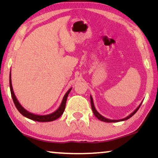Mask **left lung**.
I'll list each match as a JSON object with an SVG mask.
<instances>
[{
  "label": "left lung",
  "mask_w": 158,
  "mask_h": 158,
  "mask_svg": "<svg viewBox=\"0 0 158 158\" xmlns=\"http://www.w3.org/2000/svg\"><path fill=\"white\" fill-rule=\"evenodd\" d=\"M90 104H91V109H92V111H93V112H94V115H95V116H96V117H97V118H98V119H99V120H101V122H121V121H125V120H127V119H129V118L130 117H131V116H132L134 114H135L136 112H137V111H138V109H139V107H140V106H141V104H142V103H140L139 104V106H138L137 109H136L135 111H134L131 114H129V115L128 116H127L126 118H122V119H118V120H112V119H109V118H106V117H104V116H103L102 115H101L100 114L98 113V111H97V110L96 109V108H95V106H94V101H93V98H92V96H90Z\"/></svg>",
  "instance_id": "left-lung-1"
}]
</instances>
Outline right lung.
<instances>
[{
	"label": "right lung",
	"mask_w": 158,
	"mask_h": 158,
	"mask_svg": "<svg viewBox=\"0 0 158 158\" xmlns=\"http://www.w3.org/2000/svg\"><path fill=\"white\" fill-rule=\"evenodd\" d=\"M11 75H9V83H10V94H11V96L13 98V101H14V103L15 106H16V109H18V111L20 112V113L22 114L23 116L27 117L29 119L36 121V122H52V121H55L61 116V115L63 114L64 111V109H65V105H66V101L67 98H68V96L69 94H70V90H72V88H70L68 90V92L66 93L65 95H64L63 97V99H62L61 104H60V107L56 110L55 111H54L53 113L47 114V115H36V114H32L31 112L28 111L27 110H26L24 108H23L22 106H21L20 103H19V101L17 100L16 96H15L14 90H13L12 87V83H11Z\"/></svg>",
	"instance_id": "1"
}]
</instances>
